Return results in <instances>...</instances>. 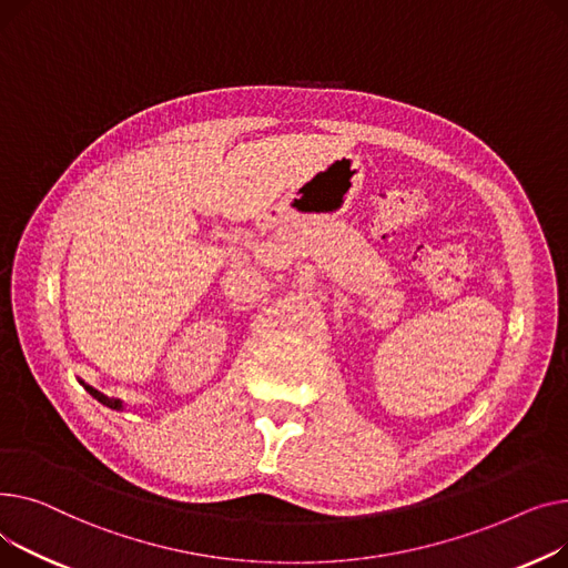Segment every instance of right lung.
<instances>
[{
  "mask_svg": "<svg viewBox=\"0 0 568 568\" xmlns=\"http://www.w3.org/2000/svg\"><path fill=\"white\" fill-rule=\"evenodd\" d=\"M82 383V387L95 398V402H100L103 406H108V408H112V410H123V402L121 398H110L108 394H103V392H98L95 387H91V385H87L84 381H80Z\"/></svg>",
  "mask_w": 568,
  "mask_h": 568,
  "instance_id": "obj_1",
  "label": "right lung"
}]
</instances>
